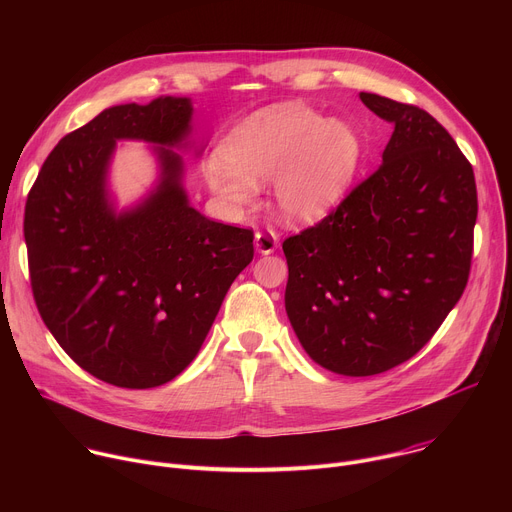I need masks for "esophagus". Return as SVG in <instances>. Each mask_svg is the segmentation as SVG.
<instances>
[{"label": "esophagus", "mask_w": 512, "mask_h": 512, "mask_svg": "<svg viewBox=\"0 0 512 512\" xmlns=\"http://www.w3.org/2000/svg\"><path fill=\"white\" fill-rule=\"evenodd\" d=\"M277 245H279V241H277V235L273 231H259V233H255V247H257L259 253L269 255V253H273L277 249Z\"/></svg>", "instance_id": "34e87169"}]
</instances>
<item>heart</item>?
<instances>
[{"mask_svg": "<svg viewBox=\"0 0 512 512\" xmlns=\"http://www.w3.org/2000/svg\"><path fill=\"white\" fill-rule=\"evenodd\" d=\"M223 158L204 164V182L229 206H247L257 184L275 178L279 214L291 223H314L348 192L360 141L342 121L285 103L239 123L223 143Z\"/></svg>", "mask_w": 512, "mask_h": 512, "instance_id": "b5f03b06", "label": "heart"}]
</instances>
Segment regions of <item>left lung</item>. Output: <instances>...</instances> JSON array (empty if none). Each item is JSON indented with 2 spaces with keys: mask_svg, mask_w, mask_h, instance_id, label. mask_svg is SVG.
<instances>
[{
  "mask_svg": "<svg viewBox=\"0 0 512 512\" xmlns=\"http://www.w3.org/2000/svg\"><path fill=\"white\" fill-rule=\"evenodd\" d=\"M395 131L383 164L314 227L283 241L285 312L320 367L385 373L462 298L474 251L472 164L427 111L360 93Z\"/></svg>",
  "mask_w": 512,
  "mask_h": 512,
  "instance_id": "8db88e82",
  "label": "left lung"
}]
</instances>
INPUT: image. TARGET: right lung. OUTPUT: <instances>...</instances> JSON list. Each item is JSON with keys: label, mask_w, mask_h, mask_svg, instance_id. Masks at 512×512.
<instances>
[{"label": "right lung", "mask_w": 512, "mask_h": 512, "mask_svg": "<svg viewBox=\"0 0 512 512\" xmlns=\"http://www.w3.org/2000/svg\"><path fill=\"white\" fill-rule=\"evenodd\" d=\"M190 99L117 105L64 135L28 194L24 237L38 312L93 377L152 389L198 354L235 277L253 261V231L214 223L188 204L182 158L161 149L159 188L115 215L106 168L117 138L176 148Z\"/></svg>", "instance_id": "1"}]
</instances>
